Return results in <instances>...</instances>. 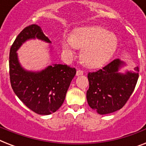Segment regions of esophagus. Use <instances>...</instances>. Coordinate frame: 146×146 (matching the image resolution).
I'll use <instances>...</instances> for the list:
<instances>
[{"instance_id": "34e87169", "label": "esophagus", "mask_w": 146, "mask_h": 146, "mask_svg": "<svg viewBox=\"0 0 146 146\" xmlns=\"http://www.w3.org/2000/svg\"><path fill=\"white\" fill-rule=\"evenodd\" d=\"M83 74V71L81 70H78L76 71V76H80V75H82Z\"/></svg>"}]
</instances>
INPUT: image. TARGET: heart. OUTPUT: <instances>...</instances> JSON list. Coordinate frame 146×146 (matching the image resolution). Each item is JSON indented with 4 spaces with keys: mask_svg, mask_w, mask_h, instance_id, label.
Instances as JSON below:
<instances>
[{
    "mask_svg": "<svg viewBox=\"0 0 146 146\" xmlns=\"http://www.w3.org/2000/svg\"><path fill=\"white\" fill-rule=\"evenodd\" d=\"M117 46V39L113 34L99 26L76 29L69 40L62 43L63 50L72 54L73 48H83L81 58L86 66L99 67L110 60Z\"/></svg>",
    "mask_w": 146,
    "mask_h": 146,
    "instance_id": "b5f03b06",
    "label": "heart"
}]
</instances>
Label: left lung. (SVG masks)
Here are the masks:
<instances>
[{
    "label": "left lung",
    "instance_id": "1",
    "mask_svg": "<svg viewBox=\"0 0 146 146\" xmlns=\"http://www.w3.org/2000/svg\"><path fill=\"white\" fill-rule=\"evenodd\" d=\"M123 64L119 59H114L102 69L88 73L87 102L100 114L113 113L122 108L135 89L139 66L134 69L135 73L120 74L117 71Z\"/></svg>",
    "mask_w": 146,
    "mask_h": 146
}]
</instances>
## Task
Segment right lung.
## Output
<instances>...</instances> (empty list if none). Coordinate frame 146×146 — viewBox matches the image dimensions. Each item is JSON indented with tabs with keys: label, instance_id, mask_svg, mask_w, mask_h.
Returning <instances> with one entry per match:
<instances>
[{
	"label": "right lung",
	"instance_id": "add662e5",
	"mask_svg": "<svg viewBox=\"0 0 146 146\" xmlns=\"http://www.w3.org/2000/svg\"><path fill=\"white\" fill-rule=\"evenodd\" d=\"M38 38L50 42L36 24L26 26L11 45L9 60L10 84L17 97L35 113L48 115L64 103L66 92L76 73L74 67L54 64L39 73L24 70L18 61L17 50L27 39Z\"/></svg>",
	"mask_w": 146,
	"mask_h": 146
}]
</instances>
